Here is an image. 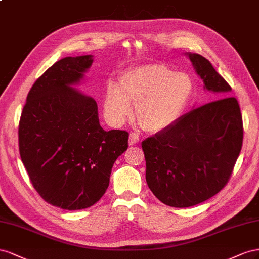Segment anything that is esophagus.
I'll return each mask as SVG.
<instances>
[{
	"mask_svg": "<svg viewBox=\"0 0 259 259\" xmlns=\"http://www.w3.org/2000/svg\"><path fill=\"white\" fill-rule=\"evenodd\" d=\"M139 142V136L135 134H130L129 136V145H135Z\"/></svg>",
	"mask_w": 259,
	"mask_h": 259,
	"instance_id": "34e87169",
	"label": "esophagus"
}]
</instances>
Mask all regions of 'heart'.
I'll return each instance as SVG.
<instances>
[{
    "label": "heart",
    "mask_w": 259,
    "mask_h": 259,
    "mask_svg": "<svg viewBox=\"0 0 259 259\" xmlns=\"http://www.w3.org/2000/svg\"><path fill=\"white\" fill-rule=\"evenodd\" d=\"M192 80L184 72H175L161 64H146L123 72L119 84L107 83L104 98L106 118L121 124L136 103L137 119L149 132L171 125L183 113L192 94Z\"/></svg>",
    "instance_id": "heart-1"
}]
</instances>
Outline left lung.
Masks as SVG:
<instances>
[{"instance_id":"1","label":"left lung","mask_w":259,"mask_h":259,"mask_svg":"<svg viewBox=\"0 0 259 259\" xmlns=\"http://www.w3.org/2000/svg\"><path fill=\"white\" fill-rule=\"evenodd\" d=\"M184 55L204 90L226 98L193 108L142 142L147 186L161 203L178 208L203 203L226 186L243 142L239 103L228 97L231 87L204 56Z\"/></svg>"}]
</instances>
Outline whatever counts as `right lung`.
Instances as JSON below:
<instances>
[{"mask_svg": "<svg viewBox=\"0 0 259 259\" xmlns=\"http://www.w3.org/2000/svg\"><path fill=\"white\" fill-rule=\"evenodd\" d=\"M92 55L67 56L35 81L20 116L19 153L34 189L67 210L94 205L104 195L127 131L101 127L93 98L77 90Z\"/></svg>", "mask_w": 259, "mask_h": 259, "instance_id": "1", "label": "right lung"}]
</instances>
